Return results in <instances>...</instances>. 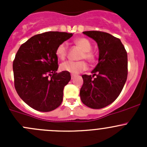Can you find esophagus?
<instances>
[{
  "instance_id": "obj_1",
  "label": "esophagus",
  "mask_w": 147,
  "mask_h": 147,
  "mask_svg": "<svg viewBox=\"0 0 147 147\" xmlns=\"http://www.w3.org/2000/svg\"><path fill=\"white\" fill-rule=\"evenodd\" d=\"M75 77V75H74V74H71V78H72V79H73Z\"/></svg>"
}]
</instances>
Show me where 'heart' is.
<instances>
[{"label": "heart", "mask_w": 147, "mask_h": 147, "mask_svg": "<svg viewBox=\"0 0 147 147\" xmlns=\"http://www.w3.org/2000/svg\"><path fill=\"white\" fill-rule=\"evenodd\" d=\"M75 45H78L82 50L80 59L87 60L88 63H94L96 61V56L94 53L91 51L92 45L90 41L84 38H79L75 40ZM67 44L65 42H62L57 47L55 50L56 56L60 60H65L67 55ZM62 70L70 72L72 74H78L87 69V64L84 60L78 62L66 61L60 65Z\"/></svg>", "instance_id": "heart-1"}]
</instances>
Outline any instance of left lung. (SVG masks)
<instances>
[{"label": "left lung", "instance_id": "left-lung-1", "mask_svg": "<svg viewBox=\"0 0 147 147\" xmlns=\"http://www.w3.org/2000/svg\"><path fill=\"white\" fill-rule=\"evenodd\" d=\"M84 35L97 42L99 63L92 75H83L80 95L84 105L102 109L119 95L128 74L127 53L119 38L102 31H85Z\"/></svg>", "mask_w": 147, "mask_h": 147}]
</instances>
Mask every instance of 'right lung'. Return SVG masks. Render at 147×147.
Segmentation results:
<instances>
[{"label": "right lung", "mask_w": 147, "mask_h": 147, "mask_svg": "<svg viewBox=\"0 0 147 147\" xmlns=\"http://www.w3.org/2000/svg\"><path fill=\"white\" fill-rule=\"evenodd\" d=\"M72 36L65 32L38 34L20 45L13 63L14 85L28 105L40 112H50L63 102V90L71 79L69 72L58 69L55 50Z\"/></svg>", "instance_id": "add662e5"}]
</instances>
